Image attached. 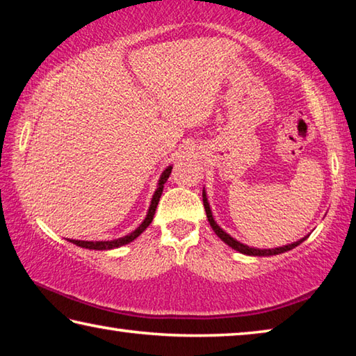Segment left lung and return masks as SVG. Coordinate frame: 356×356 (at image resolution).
Masks as SVG:
<instances>
[{
    "label": "left lung",
    "mask_w": 356,
    "mask_h": 356,
    "mask_svg": "<svg viewBox=\"0 0 356 356\" xmlns=\"http://www.w3.org/2000/svg\"><path fill=\"white\" fill-rule=\"evenodd\" d=\"M202 202H204V209H206V213H207V220L210 222V226H212V229L215 231L216 236H218L222 242H225L226 245L231 246L232 250H236L238 252H242V254H248V256H275V254H281V252H286L289 250L295 248V246H298L301 242H305L306 238H308L309 236H306L303 238L297 240V242H293L291 245H284V246H278V248H268V250H259V248H251V246L248 245H243L240 243L238 240H236L234 237L229 236L227 232L222 231V229L216 225V221L213 220V215H212V210H210V206H209V201H207V195H206V190H202Z\"/></svg>",
    "instance_id": "1"
}]
</instances>
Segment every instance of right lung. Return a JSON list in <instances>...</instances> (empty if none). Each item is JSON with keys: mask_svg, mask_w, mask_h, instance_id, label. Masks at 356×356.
Here are the masks:
<instances>
[{"mask_svg": "<svg viewBox=\"0 0 356 356\" xmlns=\"http://www.w3.org/2000/svg\"><path fill=\"white\" fill-rule=\"evenodd\" d=\"M171 171H172V166H168L166 170L161 172V176L159 179V185H156V190L152 196V201H150L146 218H144L141 225L138 226L134 232H130L129 236H124V237H119L114 240H102V242H86V240H69V242H72L76 246H81V248H88V250H114V248H119V246H124L130 242H134L138 236H141V234L146 231V227L150 225V222H152L154 215H155V209H156V206H159L161 193H163V185L168 180V177H170Z\"/></svg>", "mask_w": 356, "mask_h": 356, "instance_id": "add662e5", "label": "right lung"}]
</instances>
